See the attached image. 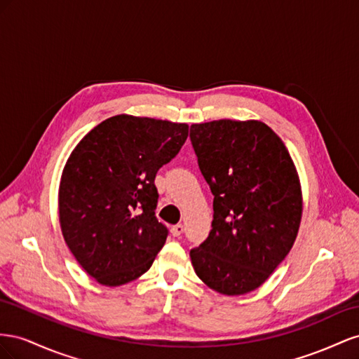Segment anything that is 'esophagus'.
Returning <instances> with one entry per match:
<instances>
[{"mask_svg":"<svg viewBox=\"0 0 359 359\" xmlns=\"http://www.w3.org/2000/svg\"><path fill=\"white\" fill-rule=\"evenodd\" d=\"M183 230H185V227H183V224H176V225H172L171 227V234L174 238H179L180 234L183 233Z\"/></svg>","mask_w":359,"mask_h":359,"instance_id":"obj_1","label":"esophagus"}]
</instances>
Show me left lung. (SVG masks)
<instances>
[{
  "instance_id": "left-lung-1",
  "label": "left lung",
  "mask_w": 359,
  "mask_h": 359,
  "mask_svg": "<svg viewBox=\"0 0 359 359\" xmlns=\"http://www.w3.org/2000/svg\"><path fill=\"white\" fill-rule=\"evenodd\" d=\"M198 168L213 194L208 239L189 255L198 278L222 294H245L269 278L293 247L302 215L289 150L262 121L191 126Z\"/></svg>"
}]
</instances>
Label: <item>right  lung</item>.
Returning a JSON list of instances; mask_svg holds the SVG:
<instances>
[{
    "instance_id": "right-lung-1",
    "label": "right lung",
    "mask_w": 359,
    "mask_h": 359,
    "mask_svg": "<svg viewBox=\"0 0 359 359\" xmlns=\"http://www.w3.org/2000/svg\"><path fill=\"white\" fill-rule=\"evenodd\" d=\"M188 125L116 116L79 141L63 170L60 224L69 250L104 285L150 269L168 236L158 221V170L176 158Z\"/></svg>"
}]
</instances>
